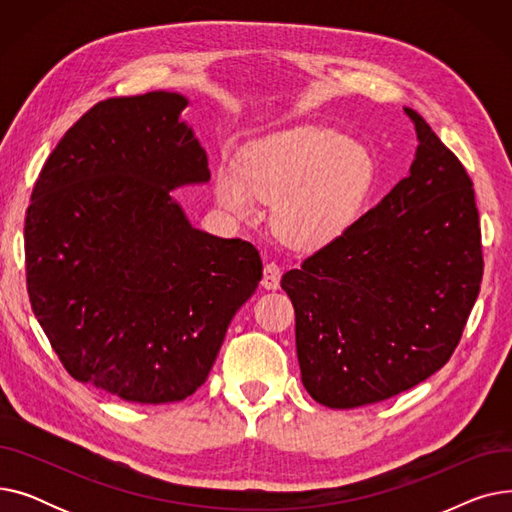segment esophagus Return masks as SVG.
Wrapping results in <instances>:
<instances>
[{"mask_svg": "<svg viewBox=\"0 0 512 512\" xmlns=\"http://www.w3.org/2000/svg\"><path fill=\"white\" fill-rule=\"evenodd\" d=\"M280 276H282V270L278 263H265L263 267V278H261V286L267 288V290H276L280 286Z\"/></svg>", "mask_w": 512, "mask_h": 512, "instance_id": "1", "label": "esophagus"}]
</instances>
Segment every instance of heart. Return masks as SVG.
<instances>
[{"instance_id":"1","label":"heart","mask_w":512,"mask_h":512,"mask_svg":"<svg viewBox=\"0 0 512 512\" xmlns=\"http://www.w3.org/2000/svg\"><path fill=\"white\" fill-rule=\"evenodd\" d=\"M375 182L371 153L326 126H294L240 153L238 168L220 166L215 197L240 215L257 201L276 203L274 226L294 249L330 245L361 215Z\"/></svg>"}]
</instances>
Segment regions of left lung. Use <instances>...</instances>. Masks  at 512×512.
<instances>
[{"mask_svg":"<svg viewBox=\"0 0 512 512\" xmlns=\"http://www.w3.org/2000/svg\"><path fill=\"white\" fill-rule=\"evenodd\" d=\"M417 153L392 191L282 276L307 392L330 409L373 405L442 369L483 276L473 182L411 107Z\"/></svg>","mask_w":512,"mask_h":512,"instance_id":"left-lung-1","label":"left lung"}]
</instances>
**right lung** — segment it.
I'll use <instances>...</instances> for the list:
<instances>
[{"label":"right lung","instance_id":"add662e5","mask_svg":"<svg viewBox=\"0 0 512 512\" xmlns=\"http://www.w3.org/2000/svg\"><path fill=\"white\" fill-rule=\"evenodd\" d=\"M186 105L168 91L93 105L47 157L24 220L26 290L51 348L74 380L139 405L207 380L263 274L251 242L193 228L172 199L209 180Z\"/></svg>","mask_w":512,"mask_h":512}]
</instances>
